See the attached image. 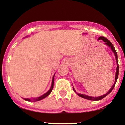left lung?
Listing matches in <instances>:
<instances>
[{
    "mask_svg": "<svg viewBox=\"0 0 125 125\" xmlns=\"http://www.w3.org/2000/svg\"><path fill=\"white\" fill-rule=\"evenodd\" d=\"M98 40H102L104 42L105 44L107 45V46H109V47L110 48V49H111V50H112V51L113 52V53H114V55H115V58H116V63H117V68H116V76H115V83H114L113 85H112V87H111V88L109 90V91H108L107 93H106V94H105L104 95L100 96V97H91V96H88V95H85V94H79V93H76V91L75 90V88H74L73 87V91H75V93H76V94H77V95L78 96H79V97H82V98H85V99H87V100H93V101L100 100L103 99V98H104L105 97H106V96L108 94H109L110 93H111V91H112V90H113V89L114 88V87H115V85H116V81H117V78H118V75H119V65H118V62H117V52H116V50H115V47H114L113 45L112 44V42H110V41L107 39V38L104 37H100L98 38Z\"/></svg>",
    "mask_w": 125,
    "mask_h": 125,
    "instance_id": "left-lung-1",
    "label": "left lung"
}]
</instances>
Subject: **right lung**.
<instances>
[{"label":"right lung","mask_w":125,"mask_h":125,"mask_svg":"<svg viewBox=\"0 0 125 125\" xmlns=\"http://www.w3.org/2000/svg\"><path fill=\"white\" fill-rule=\"evenodd\" d=\"M54 75H55V73H54V76H53V79H52V85H51V87H50V88L49 89V90L47 92H46V93L43 94V95L40 96L38 97H33V98H24L25 100L26 101H38L44 99L46 97H47L49 94L51 93V92L52 90H53V86H54Z\"/></svg>","instance_id":"1"}]
</instances>
